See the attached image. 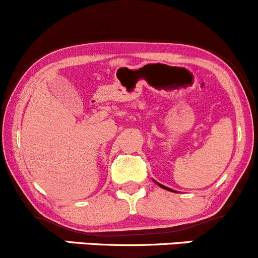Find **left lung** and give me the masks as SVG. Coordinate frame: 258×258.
I'll use <instances>...</instances> for the list:
<instances>
[{
	"mask_svg": "<svg viewBox=\"0 0 258 258\" xmlns=\"http://www.w3.org/2000/svg\"><path fill=\"white\" fill-rule=\"evenodd\" d=\"M156 183H157V182H156ZM157 184H159V185H160V187H161V188H163V189H167V190H171V192H174V190H173V189H171V188L166 187V185H162V184H160V183H157Z\"/></svg>",
	"mask_w": 258,
	"mask_h": 258,
	"instance_id": "obj_1",
	"label": "left lung"
}]
</instances>
